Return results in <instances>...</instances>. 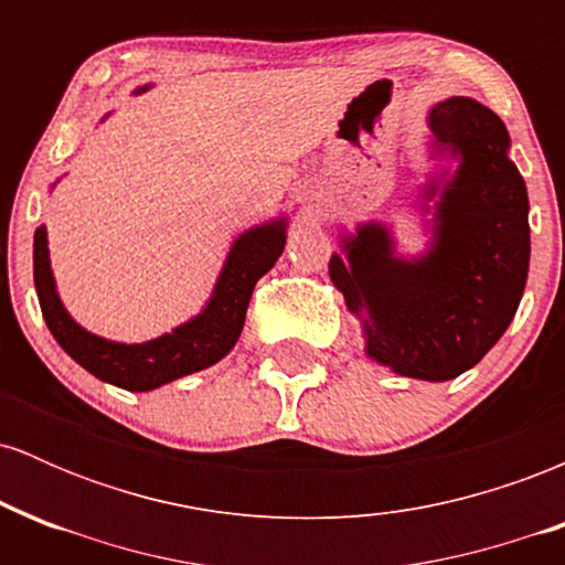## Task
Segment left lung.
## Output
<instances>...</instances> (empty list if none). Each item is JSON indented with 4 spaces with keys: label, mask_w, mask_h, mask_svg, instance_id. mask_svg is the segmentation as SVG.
<instances>
[{
    "label": "left lung",
    "mask_w": 565,
    "mask_h": 565,
    "mask_svg": "<svg viewBox=\"0 0 565 565\" xmlns=\"http://www.w3.org/2000/svg\"><path fill=\"white\" fill-rule=\"evenodd\" d=\"M440 151L459 157L449 180H430L436 201L430 249L395 255L393 233L361 223L340 242L329 276L364 327L366 355L401 377L446 382L497 345L526 289L529 193L508 157L504 121L472 97H449L427 114ZM430 212V206H423Z\"/></svg>",
    "instance_id": "8db88e82"
}]
</instances>
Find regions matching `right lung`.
I'll return each instance as SVG.
<instances>
[{"mask_svg":"<svg viewBox=\"0 0 565 565\" xmlns=\"http://www.w3.org/2000/svg\"><path fill=\"white\" fill-rule=\"evenodd\" d=\"M148 87L151 84L138 87L135 95L146 93ZM284 244H287V220L284 217L244 231L233 242L204 310L191 321L180 323L170 334H161L148 342H132V345L97 337L71 319L55 289L44 225H39L34 233V287L44 323L53 332L57 345L66 350L76 364L95 374L97 380L111 382L125 391H157L167 382L217 364L231 353L244 329L255 284L274 268L281 257Z\"/></svg>","mask_w":565,"mask_h":565,"instance_id":"add662e5","label":"right lung"}]
</instances>
